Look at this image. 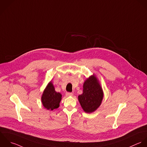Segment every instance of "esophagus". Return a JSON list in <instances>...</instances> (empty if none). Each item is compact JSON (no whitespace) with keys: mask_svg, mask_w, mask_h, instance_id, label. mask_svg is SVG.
Instances as JSON below:
<instances>
[{"mask_svg":"<svg viewBox=\"0 0 147 147\" xmlns=\"http://www.w3.org/2000/svg\"><path fill=\"white\" fill-rule=\"evenodd\" d=\"M73 94L72 93H70V92H66V96H72Z\"/></svg>","mask_w":147,"mask_h":147,"instance_id":"1","label":"esophagus"}]
</instances>
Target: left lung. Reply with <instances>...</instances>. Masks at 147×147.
Listing matches in <instances>:
<instances>
[{
	"instance_id": "obj_1",
	"label": "left lung",
	"mask_w": 147,
	"mask_h": 147,
	"mask_svg": "<svg viewBox=\"0 0 147 147\" xmlns=\"http://www.w3.org/2000/svg\"><path fill=\"white\" fill-rule=\"evenodd\" d=\"M104 93L97 78L94 74L84 83L83 93L78 100L83 110L88 113L94 112L101 105Z\"/></svg>"
}]
</instances>
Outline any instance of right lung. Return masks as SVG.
<instances>
[{"label": "right lung", "instance_id": "obj_1", "mask_svg": "<svg viewBox=\"0 0 147 147\" xmlns=\"http://www.w3.org/2000/svg\"><path fill=\"white\" fill-rule=\"evenodd\" d=\"M62 99L61 93L55 92L53 84L50 82L44 90L41 100L43 107L47 110L53 111L59 107Z\"/></svg>", "mask_w": 147, "mask_h": 147}]
</instances>
